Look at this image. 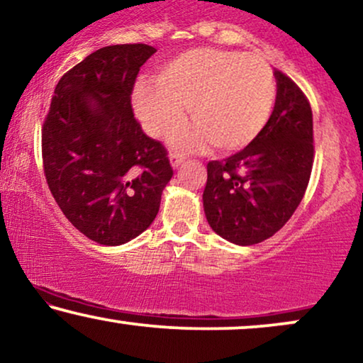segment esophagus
<instances>
[{"mask_svg": "<svg viewBox=\"0 0 363 363\" xmlns=\"http://www.w3.org/2000/svg\"><path fill=\"white\" fill-rule=\"evenodd\" d=\"M169 159H171V164H172V167H174V169H177V167L181 166V164L184 162V160H186V157H182L181 154H176V152L169 155Z\"/></svg>", "mask_w": 363, "mask_h": 363, "instance_id": "1", "label": "esophagus"}]
</instances>
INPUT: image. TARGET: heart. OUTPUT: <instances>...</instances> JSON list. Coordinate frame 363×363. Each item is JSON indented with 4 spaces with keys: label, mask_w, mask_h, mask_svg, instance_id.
<instances>
[{
    "label": "heart",
    "mask_w": 363,
    "mask_h": 363,
    "mask_svg": "<svg viewBox=\"0 0 363 363\" xmlns=\"http://www.w3.org/2000/svg\"><path fill=\"white\" fill-rule=\"evenodd\" d=\"M277 84L272 68L256 55L194 48L159 68L154 82H139L132 94L135 116L152 137L169 134L186 117L196 123L171 137L181 150L216 144L224 152L247 147L272 117Z\"/></svg>",
    "instance_id": "b5f03b06"
}]
</instances>
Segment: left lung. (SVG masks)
<instances>
[{"instance_id": "8db88e82", "label": "left lung", "mask_w": 363, "mask_h": 363, "mask_svg": "<svg viewBox=\"0 0 363 363\" xmlns=\"http://www.w3.org/2000/svg\"><path fill=\"white\" fill-rule=\"evenodd\" d=\"M277 102L247 147L208 164L203 204L214 233L240 246L272 238L303 199L313 167V113L290 77L274 70Z\"/></svg>"}]
</instances>
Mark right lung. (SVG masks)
<instances>
[{"instance_id":"add662e5","label":"right lung","mask_w":363,"mask_h":363,"mask_svg":"<svg viewBox=\"0 0 363 363\" xmlns=\"http://www.w3.org/2000/svg\"><path fill=\"white\" fill-rule=\"evenodd\" d=\"M155 53L144 43L89 55L58 82L41 128L48 187L82 235L118 246L147 229L172 177L167 150L142 132L130 95Z\"/></svg>"}]
</instances>
